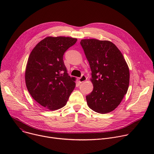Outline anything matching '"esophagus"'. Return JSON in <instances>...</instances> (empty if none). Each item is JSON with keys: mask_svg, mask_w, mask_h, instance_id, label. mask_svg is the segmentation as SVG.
Returning <instances> with one entry per match:
<instances>
[{"mask_svg": "<svg viewBox=\"0 0 154 154\" xmlns=\"http://www.w3.org/2000/svg\"><path fill=\"white\" fill-rule=\"evenodd\" d=\"M86 80H87L86 77L85 75H82V77L79 79V82L80 83H83V82H85Z\"/></svg>", "mask_w": 154, "mask_h": 154, "instance_id": "esophagus-1", "label": "esophagus"}]
</instances>
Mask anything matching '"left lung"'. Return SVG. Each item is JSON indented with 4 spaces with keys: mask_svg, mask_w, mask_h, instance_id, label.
I'll use <instances>...</instances> for the list:
<instances>
[{
    "mask_svg": "<svg viewBox=\"0 0 154 154\" xmlns=\"http://www.w3.org/2000/svg\"><path fill=\"white\" fill-rule=\"evenodd\" d=\"M80 45L92 72L93 90L86 96L87 104L97 113L111 112L127 92L130 80L128 65L111 41L84 39Z\"/></svg>",
    "mask_w": 154,
    "mask_h": 154,
    "instance_id": "8db88e82",
    "label": "left lung"
}]
</instances>
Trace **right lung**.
Here are the masks:
<instances>
[{
	"label": "right lung",
	"mask_w": 154,
	"mask_h": 154,
	"mask_svg": "<svg viewBox=\"0 0 154 154\" xmlns=\"http://www.w3.org/2000/svg\"><path fill=\"white\" fill-rule=\"evenodd\" d=\"M77 41L71 37L48 36L37 44L29 57L25 73L27 88L34 100L50 110L66 104L75 87L63 58Z\"/></svg>",
	"instance_id": "add662e5"
}]
</instances>
